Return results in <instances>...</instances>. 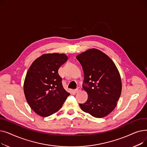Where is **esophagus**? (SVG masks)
<instances>
[{"label":"esophagus","mask_w":147,"mask_h":147,"mask_svg":"<svg viewBox=\"0 0 147 147\" xmlns=\"http://www.w3.org/2000/svg\"><path fill=\"white\" fill-rule=\"evenodd\" d=\"M80 90H81V89L79 88H78L77 89L74 90V93H78V92H79Z\"/></svg>","instance_id":"1"}]
</instances>
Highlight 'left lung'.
<instances>
[{
    "instance_id": "8db88e82",
    "label": "left lung",
    "mask_w": 147,
    "mask_h": 147,
    "mask_svg": "<svg viewBox=\"0 0 147 147\" xmlns=\"http://www.w3.org/2000/svg\"><path fill=\"white\" fill-rule=\"evenodd\" d=\"M76 58L84 72V90L88 98L80 104L81 109L96 118L110 114L117 105L121 92L120 75L112 59L99 49L92 48L79 54Z\"/></svg>"
}]
</instances>
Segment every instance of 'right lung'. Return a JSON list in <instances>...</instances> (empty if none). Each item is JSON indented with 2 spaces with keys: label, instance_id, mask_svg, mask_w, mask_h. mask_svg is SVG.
<instances>
[{
  "label": "right lung",
  "instance_id": "obj_1",
  "mask_svg": "<svg viewBox=\"0 0 147 147\" xmlns=\"http://www.w3.org/2000/svg\"><path fill=\"white\" fill-rule=\"evenodd\" d=\"M68 60L64 53H45L36 59L27 72L24 92L37 114L48 117L57 112L70 95L63 88L59 67Z\"/></svg>",
  "mask_w": 147,
  "mask_h": 147
}]
</instances>
